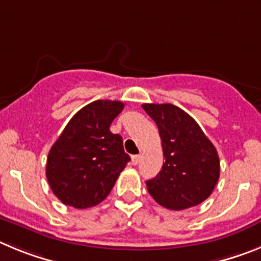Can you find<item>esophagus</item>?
Returning a JSON list of instances; mask_svg holds the SVG:
<instances>
[{
    "label": "esophagus",
    "mask_w": 261,
    "mask_h": 261,
    "mask_svg": "<svg viewBox=\"0 0 261 261\" xmlns=\"http://www.w3.org/2000/svg\"><path fill=\"white\" fill-rule=\"evenodd\" d=\"M140 161V154H134L133 157H131V163H133V165H138Z\"/></svg>",
    "instance_id": "1"
}]
</instances>
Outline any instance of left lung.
<instances>
[{
  "mask_svg": "<svg viewBox=\"0 0 261 261\" xmlns=\"http://www.w3.org/2000/svg\"><path fill=\"white\" fill-rule=\"evenodd\" d=\"M156 122L165 163L148 192L160 205L180 211L210 198L220 178L215 145L191 116L173 104H143Z\"/></svg>",
  "mask_w": 261,
  "mask_h": 261,
  "instance_id": "8db88e82",
  "label": "left lung"
}]
</instances>
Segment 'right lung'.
Instances as JSON below:
<instances>
[{"label":"right lung","mask_w":261,"mask_h":261,"mask_svg":"<svg viewBox=\"0 0 261 261\" xmlns=\"http://www.w3.org/2000/svg\"><path fill=\"white\" fill-rule=\"evenodd\" d=\"M123 108V102L112 100L86 105L51 145L46 179L65 205L86 210L101 203L131 160L125 153L122 136L110 131Z\"/></svg>","instance_id":"1"}]
</instances>
